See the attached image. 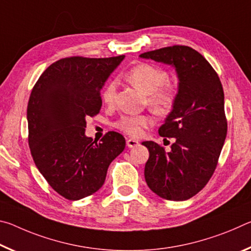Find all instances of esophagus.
I'll use <instances>...</instances> for the list:
<instances>
[{"label": "esophagus", "instance_id": "34e87169", "mask_svg": "<svg viewBox=\"0 0 251 251\" xmlns=\"http://www.w3.org/2000/svg\"><path fill=\"white\" fill-rule=\"evenodd\" d=\"M126 144H127V147L129 148H133V147H136L139 144L138 141H136V139L134 138H127L126 139Z\"/></svg>", "mask_w": 251, "mask_h": 251}]
</instances>
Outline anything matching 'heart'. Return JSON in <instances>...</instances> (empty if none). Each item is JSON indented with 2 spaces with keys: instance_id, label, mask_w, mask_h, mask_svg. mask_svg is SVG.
<instances>
[{
  "instance_id": "heart-1",
  "label": "heart",
  "mask_w": 251,
  "mask_h": 251,
  "mask_svg": "<svg viewBox=\"0 0 251 251\" xmlns=\"http://www.w3.org/2000/svg\"><path fill=\"white\" fill-rule=\"evenodd\" d=\"M127 79L147 95V103L157 113H168L175 105L177 93L171 84H168L169 75L159 66L141 63L131 69L127 74ZM116 82L112 80L106 85L101 99L104 103L110 105L115 100ZM154 124V118L150 114L124 115L115 123L118 129L130 136H141L147 127Z\"/></svg>"
}]
</instances>
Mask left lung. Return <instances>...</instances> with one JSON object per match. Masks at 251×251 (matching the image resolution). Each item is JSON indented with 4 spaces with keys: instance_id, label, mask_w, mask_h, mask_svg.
<instances>
[{
    "instance_id": "8db88e82",
    "label": "left lung",
    "mask_w": 251,
    "mask_h": 251,
    "mask_svg": "<svg viewBox=\"0 0 251 251\" xmlns=\"http://www.w3.org/2000/svg\"><path fill=\"white\" fill-rule=\"evenodd\" d=\"M139 56L174 66L179 79L175 105L158 129L175 143L165 151L155 142H143L150 151L145 180L161 198L187 201L209 181L226 139L223 85L207 59L189 46H167Z\"/></svg>"
}]
</instances>
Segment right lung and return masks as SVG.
<instances>
[{"instance_id": "add662e5", "label": "right lung", "mask_w": 251, "mask_h": 251, "mask_svg": "<svg viewBox=\"0 0 251 251\" xmlns=\"http://www.w3.org/2000/svg\"><path fill=\"white\" fill-rule=\"evenodd\" d=\"M124 57L61 58L42 73L29 95L33 160L49 185L69 201L96 193L109 164L125 148V138L116 131L106 133L100 143L85 136V118L100 113L101 87Z\"/></svg>"}]
</instances>
